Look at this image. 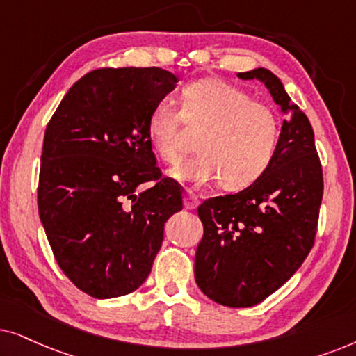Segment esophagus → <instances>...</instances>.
<instances>
[{
    "label": "esophagus",
    "mask_w": 356,
    "mask_h": 356,
    "mask_svg": "<svg viewBox=\"0 0 356 356\" xmlns=\"http://www.w3.org/2000/svg\"><path fill=\"white\" fill-rule=\"evenodd\" d=\"M184 202H186L187 210H195V208L198 207V203H200V200H198V197L193 192H191V191L186 193V198H184Z\"/></svg>",
    "instance_id": "esophagus-1"
}]
</instances>
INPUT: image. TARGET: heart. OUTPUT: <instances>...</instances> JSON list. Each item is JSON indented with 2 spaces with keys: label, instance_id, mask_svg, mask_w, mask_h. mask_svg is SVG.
<instances>
[{
  "label": "heart",
  "instance_id": "1",
  "mask_svg": "<svg viewBox=\"0 0 356 356\" xmlns=\"http://www.w3.org/2000/svg\"><path fill=\"white\" fill-rule=\"evenodd\" d=\"M202 130L198 153L170 170L177 181L205 186L220 179L225 188H243L270 168L282 138V122L268 104L218 78L188 83L181 91V111L159 102L148 117L151 148L161 161L182 156L181 131Z\"/></svg>",
  "mask_w": 356,
  "mask_h": 356
}]
</instances>
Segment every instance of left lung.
Here are the masks:
<instances>
[{
  "instance_id": "obj_1",
  "label": "left lung",
  "mask_w": 356,
  "mask_h": 356,
  "mask_svg": "<svg viewBox=\"0 0 356 356\" xmlns=\"http://www.w3.org/2000/svg\"><path fill=\"white\" fill-rule=\"evenodd\" d=\"M238 76L262 81L285 112L282 138L270 168L252 186L198 207L203 238L195 282L222 306L249 307L290 280L311 252L324 177L309 118L291 104L280 79L265 68Z\"/></svg>"
}]
</instances>
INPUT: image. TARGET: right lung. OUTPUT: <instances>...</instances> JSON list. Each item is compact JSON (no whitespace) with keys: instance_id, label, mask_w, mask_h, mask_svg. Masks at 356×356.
<instances>
[{"instance_id":"add662e5","label":"right lung","mask_w":356,"mask_h":356,"mask_svg":"<svg viewBox=\"0 0 356 356\" xmlns=\"http://www.w3.org/2000/svg\"><path fill=\"white\" fill-rule=\"evenodd\" d=\"M179 79L158 66L99 68L60 102L42 146L40 221L54 257L83 293L129 295L151 272L182 187L163 177L148 117ZM154 186L138 196L141 183Z\"/></svg>"}]
</instances>
